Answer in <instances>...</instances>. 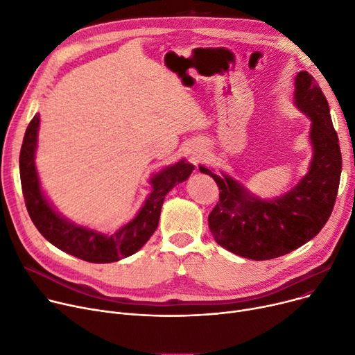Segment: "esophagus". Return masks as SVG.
Instances as JSON below:
<instances>
[{
  "label": "esophagus",
  "mask_w": 355,
  "mask_h": 355,
  "mask_svg": "<svg viewBox=\"0 0 355 355\" xmlns=\"http://www.w3.org/2000/svg\"><path fill=\"white\" fill-rule=\"evenodd\" d=\"M205 157V150L202 148H192L189 150V160L196 166Z\"/></svg>",
  "instance_id": "esophagus-1"
}]
</instances>
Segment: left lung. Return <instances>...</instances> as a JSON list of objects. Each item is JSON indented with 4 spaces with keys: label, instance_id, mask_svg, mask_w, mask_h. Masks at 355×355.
Instances as JSON below:
<instances>
[{
    "label": "left lung",
    "instance_id": "obj_1",
    "mask_svg": "<svg viewBox=\"0 0 355 355\" xmlns=\"http://www.w3.org/2000/svg\"><path fill=\"white\" fill-rule=\"evenodd\" d=\"M294 104L308 116L312 157L308 172L281 196L263 199L234 176L199 171L219 186V202L207 223L215 241L235 255L265 261L293 252L318 235L334 207L341 152L332 126L328 101L311 74L300 71L294 80Z\"/></svg>",
    "mask_w": 355,
    "mask_h": 355
}]
</instances>
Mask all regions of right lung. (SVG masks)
<instances>
[{
  "instance_id": "obj_1",
  "label": "right lung",
  "mask_w": 355,
  "mask_h": 355,
  "mask_svg": "<svg viewBox=\"0 0 355 355\" xmlns=\"http://www.w3.org/2000/svg\"><path fill=\"white\" fill-rule=\"evenodd\" d=\"M38 129L40 114L37 113L28 124L19 152V178L27 211L38 232L50 243L87 262H117L136 254L156 231L164 196L178 183L189 179L195 169L192 163L180 159L153 173L149 179L152 192L136 216L114 234H103L62 216L46 196L35 166Z\"/></svg>"
}]
</instances>
